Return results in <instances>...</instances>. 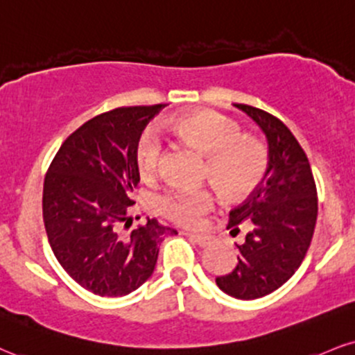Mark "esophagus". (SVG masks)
I'll use <instances>...</instances> for the list:
<instances>
[{
    "mask_svg": "<svg viewBox=\"0 0 355 355\" xmlns=\"http://www.w3.org/2000/svg\"><path fill=\"white\" fill-rule=\"evenodd\" d=\"M189 238L193 243H196V245H198L200 248H207V246H210L211 245V236H207V234H195V233H190L189 234Z\"/></svg>",
    "mask_w": 355,
    "mask_h": 355,
    "instance_id": "esophagus-1",
    "label": "esophagus"
}]
</instances>
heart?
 I'll return each instance as SVG.
<instances>
[{
	"mask_svg": "<svg viewBox=\"0 0 355 355\" xmlns=\"http://www.w3.org/2000/svg\"><path fill=\"white\" fill-rule=\"evenodd\" d=\"M166 129L207 155L205 173L228 198L251 193L268 168V152L253 137L241 134L240 123L215 110L175 115ZM135 162L142 177H153L162 166V142L153 130H145L137 144ZM215 205L208 189L172 187L157 198V207L170 220L195 225Z\"/></svg>",
	"mask_w": 355,
	"mask_h": 355,
	"instance_id": "b5f03b06",
	"label": "heart"
}]
</instances>
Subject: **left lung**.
<instances>
[{"label":"left lung","instance_id":"left-lung-1","mask_svg":"<svg viewBox=\"0 0 355 355\" xmlns=\"http://www.w3.org/2000/svg\"><path fill=\"white\" fill-rule=\"evenodd\" d=\"M261 129L268 144V168L250 198L230 211V233H248L234 243L238 261L216 277L221 291L236 300L266 296L296 272L307 253L318 218V191L309 160L296 137L275 115L238 104Z\"/></svg>","mask_w":355,"mask_h":355}]
</instances>
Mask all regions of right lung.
<instances>
[{
	"label": "right lung",
	"instance_id": "right-lung-1",
	"mask_svg": "<svg viewBox=\"0 0 355 355\" xmlns=\"http://www.w3.org/2000/svg\"><path fill=\"white\" fill-rule=\"evenodd\" d=\"M164 104L121 107L80 125L61 145L44 180L42 216L64 271L97 296L139 289L155 270L159 245L177 230L155 218L121 236L139 183L140 134Z\"/></svg>",
	"mask_w": 355,
	"mask_h": 355
}]
</instances>
